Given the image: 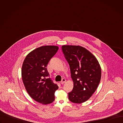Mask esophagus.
I'll return each instance as SVG.
<instances>
[{
	"label": "esophagus",
	"instance_id": "34e87169",
	"mask_svg": "<svg viewBox=\"0 0 123 123\" xmlns=\"http://www.w3.org/2000/svg\"><path fill=\"white\" fill-rule=\"evenodd\" d=\"M66 80L65 79L63 78V79H62V81H61V84H64L66 82Z\"/></svg>",
	"mask_w": 123,
	"mask_h": 123
}]
</instances>
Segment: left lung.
<instances>
[{
  "instance_id": "1",
  "label": "left lung",
  "mask_w": 123,
  "mask_h": 123,
  "mask_svg": "<svg viewBox=\"0 0 123 123\" xmlns=\"http://www.w3.org/2000/svg\"><path fill=\"white\" fill-rule=\"evenodd\" d=\"M62 49L68 61L74 82L68 93L72 102L80 104L88 100L96 90L101 77V69L96 58L85 48L63 45Z\"/></svg>"
}]
</instances>
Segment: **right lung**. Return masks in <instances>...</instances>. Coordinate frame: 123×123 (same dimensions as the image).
Instances as JSON below:
<instances>
[{
    "label": "right lung",
    "mask_w": 123,
    "mask_h": 123,
    "mask_svg": "<svg viewBox=\"0 0 123 123\" xmlns=\"http://www.w3.org/2000/svg\"><path fill=\"white\" fill-rule=\"evenodd\" d=\"M56 46H44L37 48L26 56L22 67V78L25 89L35 101L46 105L55 99L58 89L49 76L47 66L58 50Z\"/></svg>",
    "instance_id": "right-lung-1"
}]
</instances>
